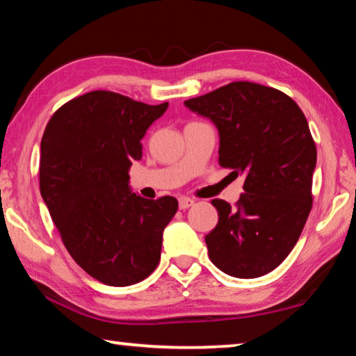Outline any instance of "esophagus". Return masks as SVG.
<instances>
[{"label": "esophagus", "mask_w": 356, "mask_h": 356, "mask_svg": "<svg viewBox=\"0 0 356 356\" xmlns=\"http://www.w3.org/2000/svg\"><path fill=\"white\" fill-rule=\"evenodd\" d=\"M191 206H195V200H191V197H180L179 200V209L180 210H185Z\"/></svg>", "instance_id": "34e87169"}]
</instances>
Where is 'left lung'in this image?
<instances>
[{"instance_id": "obj_1", "label": "left lung", "mask_w": 356, "mask_h": 356, "mask_svg": "<svg viewBox=\"0 0 356 356\" xmlns=\"http://www.w3.org/2000/svg\"><path fill=\"white\" fill-rule=\"evenodd\" d=\"M215 124L218 163L245 176L237 209L213 200L218 225L206 236L209 257L234 278H259L292 251L312 207L317 150L308 120L278 89L234 81L185 100Z\"/></svg>"}]
</instances>
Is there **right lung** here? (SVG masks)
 Wrapping results in <instances>:
<instances>
[{"label":"right lung","mask_w":356,"mask_h":356,"mask_svg":"<svg viewBox=\"0 0 356 356\" xmlns=\"http://www.w3.org/2000/svg\"><path fill=\"white\" fill-rule=\"evenodd\" d=\"M166 110L168 102L146 105L92 91L59 108L42 136V200L69 254L104 284H136L160 262L177 200L136 195L129 170L141 160L146 130Z\"/></svg>","instance_id":"add662e5"}]
</instances>
